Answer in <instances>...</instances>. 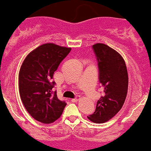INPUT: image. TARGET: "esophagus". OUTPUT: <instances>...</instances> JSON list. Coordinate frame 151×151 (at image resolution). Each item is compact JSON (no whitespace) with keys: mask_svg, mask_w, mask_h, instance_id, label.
Instances as JSON below:
<instances>
[{"mask_svg":"<svg viewBox=\"0 0 151 151\" xmlns=\"http://www.w3.org/2000/svg\"><path fill=\"white\" fill-rule=\"evenodd\" d=\"M79 99H80V97H79V96H76L75 98L71 99V102H73V103H76V102L78 101Z\"/></svg>","mask_w":151,"mask_h":151,"instance_id":"1","label":"esophagus"}]
</instances>
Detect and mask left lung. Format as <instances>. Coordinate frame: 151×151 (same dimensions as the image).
<instances>
[{"label":"left lung","instance_id":"1","mask_svg":"<svg viewBox=\"0 0 151 151\" xmlns=\"http://www.w3.org/2000/svg\"><path fill=\"white\" fill-rule=\"evenodd\" d=\"M98 62L99 80L104 93L97 101L94 113L88 119L104 123L116 115L123 106L128 91V72L123 57L104 43L92 46Z\"/></svg>","mask_w":151,"mask_h":151}]
</instances>
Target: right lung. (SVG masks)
I'll use <instances>...</instances> for the list:
<instances>
[{"instance_id": "1", "label": "right lung", "mask_w": 151, "mask_h": 151, "mask_svg": "<svg viewBox=\"0 0 151 151\" xmlns=\"http://www.w3.org/2000/svg\"><path fill=\"white\" fill-rule=\"evenodd\" d=\"M71 48L45 43L28 54L19 72V93L31 116L43 124L54 122L62 114L65 101L57 98L52 88L53 74Z\"/></svg>"}]
</instances>
